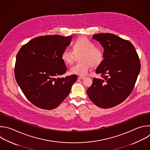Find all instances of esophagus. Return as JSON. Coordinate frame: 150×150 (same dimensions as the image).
<instances>
[{"label": "esophagus", "instance_id": "1", "mask_svg": "<svg viewBox=\"0 0 150 150\" xmlns=\"http://www.w3.org/2000/svg\"><path fill=\"white\" fill-rule=\"evenodd\" d=\"M84 78H85V76H79L78 77V78L79 79H84Z\"/></svg>", "mask_w": 150, "mask_h": 150}]
</instances>
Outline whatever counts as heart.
<instances>
[{
	"mask_svg": "<svg viewBox=\"0 0 150 150\" xmlns=\"http://www.w3.org/2000/svg\"><path fill=\"white\" fill-rule=\"evenodd\" d=\"M81 62L76 64L70 68L71 74L83 75H85L91 67L95 68L100 65L104 59L103 49L95 46L93 42L85 37L78 38L74 43L73 50L67 47L62 51L61 59L68 65L72 64L76 55H79Z\"/></svg>",
	"mask_w": 150,
	"mask_h": 150,
	"instance_id": "1",
	"label": "heart"
}]
</instances>
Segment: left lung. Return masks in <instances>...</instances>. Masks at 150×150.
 <instances>
[{
    "label": "left lung",
    "instance_id": "1",
    "mask_svg": "<svg viewBox=\"0 0 150 150\" xmlns=\"http://www.w3.org/2000/svg\"><path fill=\"white\" fill-rule=\"evenodd\" d=\"M92 38L104 49V59L96 69L103 78H93L87 89L91 101L102 108L114 107L132 91L141 69L138 55L128 40L111 33H98Z\"/></svg>",
    "mask_w": 150,
    "mask_h": 150
}]
</instances>
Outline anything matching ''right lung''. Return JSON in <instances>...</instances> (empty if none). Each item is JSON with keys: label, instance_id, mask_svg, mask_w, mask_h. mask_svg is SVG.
<instances>
[{"label": "right lung", "instance_id": "add662e5", "mask_svg": "<svg viewBox=\"0 0 150 150\" xmlns=\"http://www.w3.org/2000/svg\"><path fill=\"white\" fill-rule=\"evenodd\" d=\"M72 36L36 37L23 45L16 55L15 76L28 100L44 110L57 108L69 95L76 75L58 76L67 69L61 59Z\"/></svg>", "mask_w": 150, "mask_h": 150}]
</instances>
